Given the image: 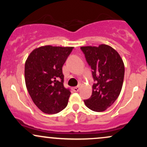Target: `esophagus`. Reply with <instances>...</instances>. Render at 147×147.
<instances>
[{
    "label": "esophagus",
    "mask_w": 147,
    "mask_h": 147,
    "mask_svg": "<svg viewBox=\"0 0 147 147\" xmlns=\"http://www.w3.org/2000/svg\"><path fill=\"white\" fill-rule=\"evenodd\" d=\"M79 89H80V87L79 86H76V87L72 88V90H73L74 92H78Z\"/></svg>",
    "instance_id": "esophagus-1"
}]
</instances>
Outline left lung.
I'll return each instance as SVG.
<instances>
[{
    "mask_svg": "<svg viewBox=\"0 0 147 147\" xmlns=\"http://www.w3.org/2000/svg\"><path fill=\"white\" fill-rule=\"evenodd\" d=\"M81 49L95 81L90 98L84 103L90 110L102 112L112 106L120 94L124 77V62L110 45L82 46Z\"/></svg>",
    "mask_w": 147,
    "mask_h": 147,
    "instance_id": "left-lung-1",
    "label": "left lung"
}]
</instances>
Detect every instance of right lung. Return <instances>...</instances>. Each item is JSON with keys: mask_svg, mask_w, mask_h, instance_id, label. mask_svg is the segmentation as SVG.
Masks as SVG:
<instances>
[{"mask_svg": "<svg viewBox=\"0 0 147 147\" xmlns=\"http://www.w3.org/2000/svg\"><path fill=\"white\" fill-rule=\"evenodd\" d=\"M73 47L35 48L25 63V81L33 102L42 112L55 114L68 105L71 92L63 86L62 67Z\"/></svg>", "mask_w": 147, "mask_h": 147, "instance_id": "obj_1", "label": "right lung"}]
</instances>
